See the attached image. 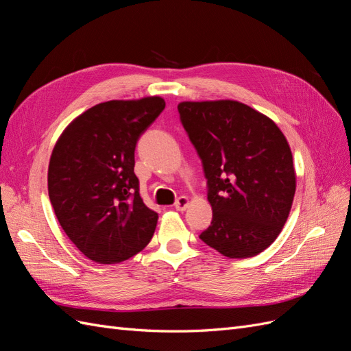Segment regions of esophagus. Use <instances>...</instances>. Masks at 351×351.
<instances>
[{
	"instance_id": "obj_1",
	"label": "esophagus",
	"mask_w": 351,
	"mask_h": 351,
	"mask_svg": "<svg viewBox=\"0 0 351 351\" xmlns=\"http://www.w3.org/2000/svg\"><path fill=\"white\" fill-rule=\"evenodd\" d=\"M189 197H186V196H180L177 200H176V204H174V208L177 209V210H184L187 206H189Z\"/></svg>"
}]
</instances>
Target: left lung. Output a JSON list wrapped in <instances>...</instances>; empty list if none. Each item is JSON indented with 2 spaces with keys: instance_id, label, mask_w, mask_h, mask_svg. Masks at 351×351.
<instances>
[{
  "instance_id": "obj_1",
  "label": "left lung",
  "mask_w": 351,
  "mask_h": 351,
  "mask_svg": "<svg viewBox=\"0 0 351 351\" xmlns=\"http://www.w3.org/2000/svg\"><path fill=\"white\" fill-rule=\"evenodd\" d=\"M202 159L212 222L199 239L232 259L250 258L278 237L295 192L291 149L267 115L237 101L178 104Z\"/></svg>"
}]
</instances>
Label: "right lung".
Segmentation results:
<instances>
[{
	"label": "right lung",
	"mask_w": 351,
	"mask_h": 351,
	"mask_svg": "<svg viewBox=\"0 0 351 351\" xmlns=\"http://www.w3.org/2000/svg\"><path fill=\"white\" fill-rule=\"evenodd\" d=\"M165 108L159 97L108 101L74 119L48 167L56 217L76 247L98 263H119L151 241L158 214L139 195L134 149Z\"/></svg>",
	"instance_id": "obj_1"
}]
</instances>
